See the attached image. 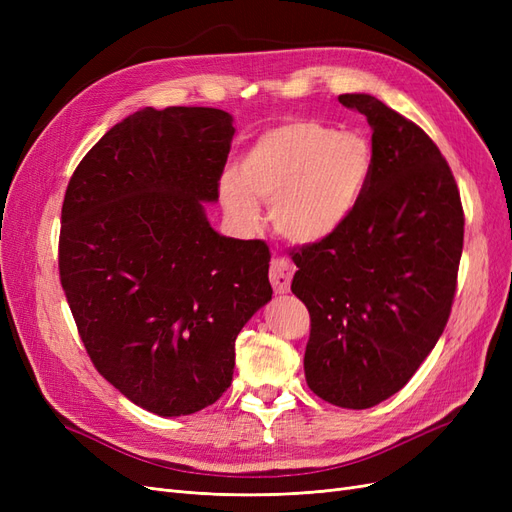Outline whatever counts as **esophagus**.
<instances>
[{
    "label": "esophagus",
    "instance_id": "obj_1",
    "mask_svg": "<svg viewBox=\"0 0 512 512\" xmlns=\"http://www.w3.org/2000/svg\"><path fill=\"white\" fill-rule=\"evenodd\" d=\"M294 275V265L286 258H273L271 260V269H269V280L275 292H288L290 290V282Z\"/></svg>",
    "mask_w": 512,
    "mask_h": 512
}]
</instances>
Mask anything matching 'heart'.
<instances>
[{"label":"heart","instance_id":"b5f03b06","mask_svg":"<svg viewBox=\"0 0 512 512\" xmlns=\"http://www.w3.org/2000/svg\"><path fill=\"white\" fill-rule=\"evenodd\" d=\"M371 149L365 138L339 134L316 121H297L260 136L224 177L220 196L230 222L241 230L260 224V205L282 237L316 243L342 228L367 188Z\"/></svg>","mask_w":512,"mask_h":512}]
</instances>
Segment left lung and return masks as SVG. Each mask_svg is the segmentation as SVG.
<instances>
[{
	"label": "left lung",
	"instance_id": "left-lung-1",
	"mask_svg": "<svg viewBox=\"0 0 512 512\" xmlns=\"http://www.w3.org/2000/svg\"><path fill=\"white\" fill-rule=\"evenodd\" d=\"M339 102L367 117L374 166L348 222L292 254L290 290L312 320L307 386L365 410L404 389L446 327L463 207L451 166L416 123L367 94Z\"/></svg>",
	"mask_w": 512,
	"mask_h": 512
}]
</instances>
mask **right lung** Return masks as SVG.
Returning <instances> with one entry per match:
<instances>
[{
	"instance_id": "obj_1",
	"label": "right lung",
	"mask_w": 512,
	"mask_h": 512,
	"mask_svg": "<svg viewBox=\"0 0 512 512\" xmlns=\"http://www.w3.org/2000/svg\"><path fill=\"white\" fill-rule=\"evenodd\" d=\"M232 136L220 108H141L89 149L61 207L59 280L89 359L160 416L222 397L235 339L273 294L267 243L205 215Z\"/></svg>"
}]
</instances>
